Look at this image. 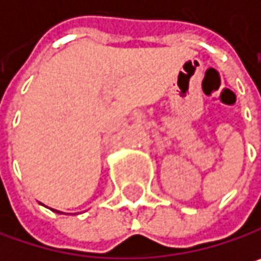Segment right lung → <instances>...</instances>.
Instances as JSON below:
<instances>
[{
  "label": "right lung",
  "mask_w": 261,
  "mask_h": 261,
  "mask_svg": "<svg viewBox=\"0 0 261 261\" xmlns=\"http://www.w3.org/2000/svg\"><path fill=\"white\" fill-rule=\"evenodd\" d=\"M51 210H53L54 213H59V215H63V212H60V210H54V208H51Z\"/></svg>",
  "instance_id": "right-lung-1"
}]
</instances>
